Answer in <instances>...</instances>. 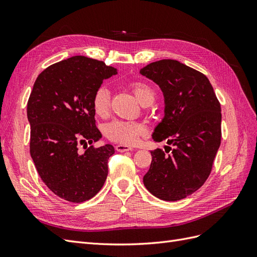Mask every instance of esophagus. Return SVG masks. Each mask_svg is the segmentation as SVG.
Segmentation results:
<instances>
[{"mask_svg": "<svg viewBox=\"0 0 257 257\" xmlns=\"http://www.w3.org/2000/svg\"><path fill=\"white\" fill-rule=\"evenodd\" d=\"M133 148L127 146V145H116L115 146V150L118 152H126V151H131Z\"/></svg>", "mask_w": 257, "mask_h": 257, "instance_id": "34e87169", "label": "esophagus"}]
</instances>
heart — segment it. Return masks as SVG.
I'll use <instances>...</instances> for the list:
<instances>
[{
  "instance_id": "heart-1",
  "label": "heart",
  "mask_w": 257,
  "mask_h": 257,
  "mask_svg": "<svg viewBox=\"0 0 257 257\" xmlns=\"http://www.w3.org/2000/svg\"><path fill=\"white\" fill-rule=\"evenodd\" d=\"M136 98L143 105H151L155 99V92L149 84L144 81L130 83ZM111 97L110 91L106 85H99L92 97V108L94 113L100 118H105L110 111ZM146 126L141 122L115 120L105 126V134L111 142L121 145H133L137 139L145 135Z\"/></svg>"
}]
</instances>
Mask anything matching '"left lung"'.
<instances>
[{"mask_svg":"<svg viewBox=\"0 0 257 257\" xmlns=\"http://www.w3.org/2000/svg\"><path fill=\"white\" fill-rule=\"evenodd\" d=\"M141 74L158 83L165 98V115L154 130L153 141L174 146L173 150L166 146L172 150L168 155L162 149L151 151L144 184L160 199L185 198L211 173L222 137L220 102L207 77L179 61L153 62Z\"/></svg>","mask_w":257,"mask_h":257,"instance_id":"obj_1","label":"left lung"}]
</instances>
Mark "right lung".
Masks as SVG:
<instances>
[{
	"mask_svg": "<svg viewBox=\"0 0 257 257\" xmlns=\"http://www.w3.org/2000/svg\"><path fill=\"white\" fill-rule=\"evenodd\" d=\"M115 74L116 69L103 61L76 56L44 69L30 94L31 158L49 190L71 203L95 196L107 178L113 147L87 145L102 138L95 125L93 94Z\"/></svg>",
	"mask_w": 257,
	"mask_h": 257,
	"instance_id": "right-lung-1",
	"label": "right lung"
}]
</instances>
